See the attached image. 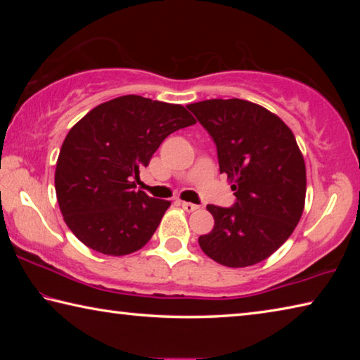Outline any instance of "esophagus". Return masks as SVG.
<instances>
[{
	"label": "esophagus",
	"instance_id": "34e87169",
	"mask_svg": "<svg viewBox=\"0 0 360 360\" xmlns=\"http://www.w3.org/2000/svg\"><path fill=\"white\" fill-rule=\"evenodd\" d=\"M181 206H182V210H186L187 212H193V211H197L200 208L198 205H193V203H188V202H181Z\"/></svg>",
	"mask_w": 360,
	"mask_h": 360
}]
</instances>
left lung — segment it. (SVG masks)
<instances>
[{
	"label": "left lung",
	"mask_w": 360,
	"mask_h": 360,
	"mask_svg": "<svg viewBox=\"0 0 360 360\" xmlns=\"http://www.w3.org/2000/svg\"><path fill=\"white\" fill-rule=\"evenodd\" d=\"M217 148L221 173L235 191L231 208L208 205L214 227L202 251L230 268L259 264L284 245L304 208L307 168L284 122L255 103L205 100L187 106Z\"/></svg>",
	"instance_id": "left-lung-1"
}]
</instances>
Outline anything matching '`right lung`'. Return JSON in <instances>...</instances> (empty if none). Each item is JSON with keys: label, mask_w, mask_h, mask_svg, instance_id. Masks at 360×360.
<instances>
[{"label": "right lung", "mask_w": 360, "mask_h": 360, "mask_svg": "<svg viewBox=\"0 0 360 360\" xmlns=\"http://www.w3.org/2000/svg\"><path fill=\"white\" fill-rule=\"evenodd\" d=\"M195 122L181 105L124 95L101 103L72 127L57 158L56 192L79 241L115 257L152 238L172 202L135 191L133 179L163 139Z\"/></svg>", "instance_id": "right-lung-1"}]
</instances>
